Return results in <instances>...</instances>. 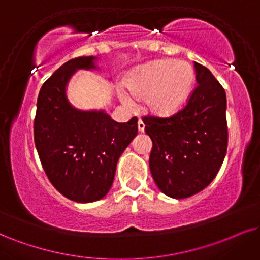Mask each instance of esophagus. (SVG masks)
Wrapping results in <instances>:
<instances>
[{"label":"esophagus","instance_id":"esophagus-1","mask_svg":"<svg viewBox=\"0 0 260 260\" xmlns=\"http://www.w3.org/2000/svg\"><path fill=\"white\" fill-rule=\"evenodd\" d=\"M137 126H139V131H141V133H143V131H145V123H143L142 120H139Z\"/></svg>","mask_w":260,"mask_h":260}]
</instances>
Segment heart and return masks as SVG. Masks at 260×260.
Returning <instances> with one entry per match:
<instances>
[{"label":"heart","mask_w":260,"mask_h":260,"mask_svg":"<svg viewBox=\"0 0 260 260\" xmlns=\"http://www.w3.org/2000/svg\"><path fill=\"white\" fill-rule=\"evenodd\" d=\"M194 83V70L187 62L159 60L136 70L127 81V89L134 96L148 95L147 102L153 112L171 114L183 106ZM120 100L129 108L135 102L125 91Z\"/></svg>","instance_id":"obj_1"}]
</instances>
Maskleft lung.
Here are the masks:
<instances>
[{
	"instance_id": "obj_1",
	"label": "left lung",
	"mask_w": 260,
	"mask_h": 260,
	"mask_svg": "<svg viewBox=\"0 0 260 260\" xmlns=\"http://www.w3.org/2000/svg\"><path fill=\"white\" fill-rule=\"evenodd\" d=\"M194 67L198 85L182 110L168 118H142L153 142V179L162 193L175 199L206 188L218 174L228 147L225 91L210 70L198 62Z\"/></svg>"
}]
</instances>
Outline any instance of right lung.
Here are the masks:
<instances>
[{
    "instance_id": "right-lung-1",
    "label": "right lung",
    "mask_w": 260,
    "mask_h": 260,
    "mask_svg": "<svg viewBox=\"0 0 260 260\" xmlns=\"http://www.w3.org/2000/svg\"><path fill=\"white\" fill-rule=\"evenodd\" d=\"M94 56L69 60L42 85L34 136L44 172L57 191L76 203L108 193L121 153L137 135V118L117 123L104 111H79L66 85L79 69H96Z\"/></svg>"
}]
</instances>
